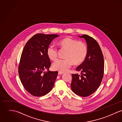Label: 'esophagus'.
Masks as SVG:
<instances>
[{"instance_id":"1","label":"esophagus","mask_w":122,"mask_h":122,"mask_svg":"<svg viewBox=\"0 0 122 122\" xmlns=\"http://www.w3.org/2000/svg\"><path fill=\"white\" fill-rule=\"evenodd\" d=\"M64 72H63V71H58V74H59V75H60V74H63Z\"/></svg>"}]
</instances>
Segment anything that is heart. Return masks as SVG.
<instances>
[{"label":"heart","mask_w":122,"mask_h":122,"mask_svg":"<svg viewBox=\"0 0 122 122\" xmlns=\"http://www.w3.org/2000/svg\"><path fill=\"white\" fill-rule=\"evenodd\" d=\"M61 49L66 50L65 59L56 60L52 65L54 70L65 71L73 64H81L87 54V48L83 41H77L70 37L64 38L57 43ZM47 55L50 59L55 61L58 56V50L54 45H50L47 49Z\"/></svg>","instance_id":"heart-1"}]
</instances>
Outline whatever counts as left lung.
<instances>
[{
	"mask_svg": "<svg viewBox=\"0 0 122 122\" xmlns=\"http://www.w3.org/2000/svg\"><path fill=\"white\" fill-rule=\"evenodd\" d=\"M87 45V54L84 61L76 68L81 74H72L71 85L72 91L76 95L87 97L98 89L104 74V58L97 41L93 37L83 35Z\"/></svg>",
	"mask_w": 122,
	"mask_h": 122,
	"instance_id": "left-lung-1",
	"label": "left lung"
}]
</instances>
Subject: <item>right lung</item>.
<instances>
[{"label":"right lung","instance_id":"obj_1","mask_svg":"<svg viewBox=\"0 0 122 122\" xmlns=\"http://www.w3.org/2000/svg\"><path fill=\"white\" fill-rule=\"evenodd\" d=\"M58 36L37 34L27 41L23 50L18 67L19 75L25 89L34 96L46 95L54 86L58 71L49 70L51 62L47 49Z\"/></svg>","mask_w":122,"mask_h":122}]
</instances>
